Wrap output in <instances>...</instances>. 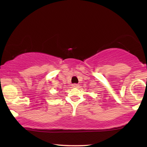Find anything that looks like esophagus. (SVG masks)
Segmentation results:
<instances>
[{
    "label": "esophagus",
    "mask_w": 147,
    "mask_h": 147,
    "mask_svg": "<svg viewBox=\"0 0 147 147\" xmlns=\"http://www.w3.org/2000/svg\"><path fill=\"white\" fill-rule=\"evenodd\" d=\"M78 85L76 84H74L72 85V88H78Z\"/></svg>",
    "instance_id": "obj_1"
}]
</instances>
